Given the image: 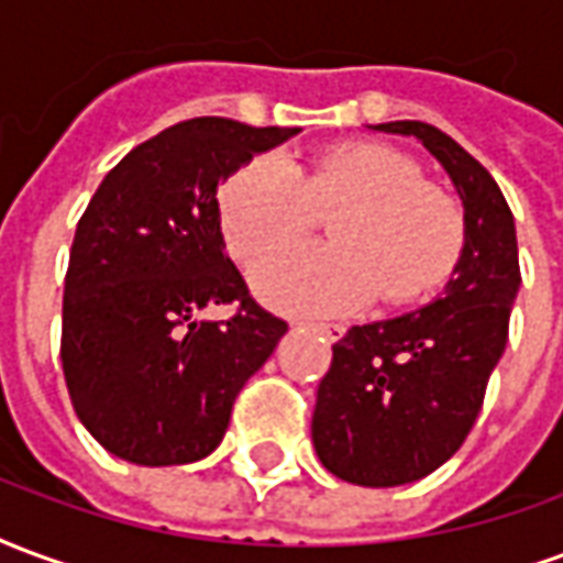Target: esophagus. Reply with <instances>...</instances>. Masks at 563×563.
<instances>
[{
    "label": "esophagus",
    "instance_id": "esophagus-1",
    "mask_svg": "<svg viewBox=\"0 0 563 563\" xmlns=\"http://www.w3.org/2000/svg\"><path fill=\"white\" fill-rule=\"evenodd\" d=\"M311 327L321 332V335H327L330 342H339L344 332H347V327H344V323H323L321 321V323H311Z\"/></svg>",
    "mask_w": 563,
    "mask_h": 563
}]
</instances>
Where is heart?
Masks as SVG:
<instances>
[{
  "label": "heart",
  "instance_id": "1",
  "mask_svg": "<svg viewBox=\"0 0 563 563\" xmlns=\"http://www.w3.org/2000/svg\"><path fill=\"white\" fill-rule=\"evenodd\" d=\"M332 245H297L254 266V287L278 309L347 311L377 297L401 306L453 273L465 242L462 209L387 143H339L290 164L254 155L221 186L224 240L240 261L302 240L330 219Z\"/></svg>",
  "mask_w": 563,
  "mask_h": 563
}]
</instances>
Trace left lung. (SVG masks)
<instances>
[{"label": "left lung", "mask_w": 563, "mask_h": 563, "mask_svg": "<svg viewBox=\"0 0 563 563\" xmlns=\"http://www.w3.org/2000/svg\"><path fill=\"white\" fill-rule=\"evenodd\" d=\"M375 129L417 137L465 207V249L444 294L411 314L351 327L318 387L311 441L323 467L387 489L432 474L465 444L507 347L522 273L510 207L471 152L417 119Z\"/></svg>", "instance_id": "1"}]
</instances>
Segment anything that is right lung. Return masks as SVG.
I'll use <instances>...</instances> for the list:
<instances>
[{
    "mask_svg": "<svg viewBox=\"0 0 563 563\" xmlns=\"http://www.w3.org/2000/svg\"><path fill=\"white\" fill-rule=\"evenodd\" d=\"M299 129L176 122L104 176L77 221L63 297V372L80 422L134 465H188L221 444L245 380L287 323L224 254L221 179ZM212 305L228 322H197Z\"/></svg>",
    "mask_w": 563,
    "mask_h": 563,
    "instance_id": "add662e5",
    "label": "right lung"
}]
</instances>
